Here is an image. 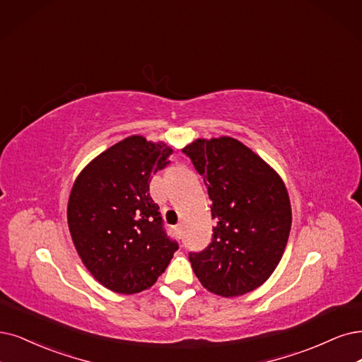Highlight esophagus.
Masks as SVG:
<instances>
[{
    "label": "esophagus",
    "mask_w": 362,
    "mask_h": 362,
    "mask_svg": "<svg viewBox=\"0 0 362 362\" xmlns=\"http://www.w3.org/2000/svg\"><path fill=\"white\" fill-rule=\"evenodd\" d=\"M182 226L180 225H177V226H174V234H176L177 237H182Z\"/></svg>",
    "instance_id": "esophagus-1"
}]
</instances>
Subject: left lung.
<instances>
[{
	"instance_id": "obj_1",
	"label": "left lung",
	"mask_w": 362,
	"mask_h": 362,
	"mask_svg": "<svg viewBox=\"0 0 362 362\" xmlns=\"http://www.w3.org/2000/svg\"><path fill=\"white\" fill-rule=\"evenodd\" d=\"M204 177L211 202V243L191 252L202 285L222 297L261 286L282 259L291 231L289 195L279 174L231 137L197 139L183 147Z\"/></svg>"
}]
</instances>
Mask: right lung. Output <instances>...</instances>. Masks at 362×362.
Segmentation results:
<instances>
[{"label":"right lung","mask_w":362,"mask_h":362,"mask_svg":"<svg viewBox=\"0 0 362 362\" xmlns=\"http://www.w3.org/2000/svg\"><path fill=\"white\" fill-rule=\"evenodd\" d=\"M171 153L164 143L131 136L92 159L73 185L66 207L73 243L107 289H149L179 249L149 194L151 177Z\"/></svg>","instance_id":"1"}]
</instances>
